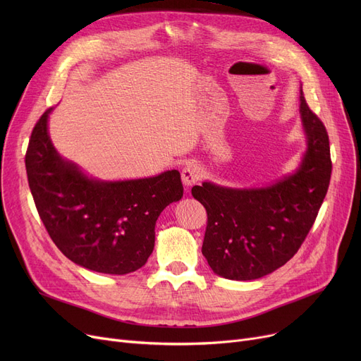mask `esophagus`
Masks as SVG:
<instances>
[{
    "label": "esophagus",
    "mask_w": 361,
    "mask_h": 361,
    "mask_svg": "<svg viewBox=\"0 0 361 361\" xmlns=\"http://www.w3.org/2000/svg\"><path fill=\"white\" fill-rule=\"evenodd\" d=\"M202 177V168L197 164H187L181 171V180L185 187L196 184Z\"/></svg>",
    "instance_id": "1"
}]
</instances>
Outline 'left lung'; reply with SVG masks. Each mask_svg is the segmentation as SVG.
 I'll return each instance as SVG.
<instances>
[{
  "mask_svg": "<svg viewBox=\"0 0 361 361\" xmlns=\"http://www.w3.org/2000/svg\"><path fill=\"white\" fill-rule=\"evenodd\" d=\"M300 116L307 150L294 174L260 188L195 185L206 209L202 253L226 279L252 281L286 264L300 249L326 196L331 173L328 131L300 89Z\"/></svg>",
  "mask_w": 361,
  "mask_h": 361,
  "instance_id": "obj_1",
  "label": "left lung"
}]
</instances>
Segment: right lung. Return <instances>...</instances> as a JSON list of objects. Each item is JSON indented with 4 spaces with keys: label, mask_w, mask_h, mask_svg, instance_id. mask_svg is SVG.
Wrapping results in <instances>:
<instances>
[{
    "label": "right lung",
    "mask_w": 361,
    "mask_h": 361,
    "mask_svg": "<svg viewBox=\"0 0 361 361\" xmlns=\"http://www.w3.org/2000/svg\"><path fill=\"white\" fill-rule=\"evenodd\" d=\"M51 109L35 124L25 158L30 192L51 240L71 262L94 272L140 269L154 252L158 216L183 197L180 173L126 181L89 178L56 154L48 135Z\"/></svg>",
    "instance_id": "add662e5"
}]
</instances>
